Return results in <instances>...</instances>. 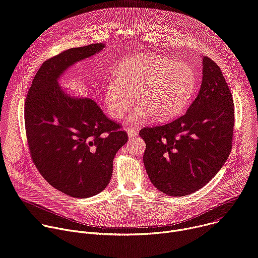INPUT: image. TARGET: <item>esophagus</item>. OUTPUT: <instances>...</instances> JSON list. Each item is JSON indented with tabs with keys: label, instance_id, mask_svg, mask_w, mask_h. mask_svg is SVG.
<instances>
[{
	"label": "esophagus",
	"instance_id": "esophagus-1",
	"mask_svg": "<svg viewBox=\"0 0 258 258\" xmlns=\"http://www.w3.org/2000/svg\"><path fill=\"white\" fill-rule=\"evenodd\" d=\"M126 133H127V136H128L130 138H134V137L138 136V130L133 128V127H130V128L126 131Z\"/></svg>",
	"mask_w": 258,
	"mask_h": 258
}]
</instances>
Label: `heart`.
Listing matches in <instances>:
<instances>
[{"mask_svg":"<svg viewBox=\"0 0 258 258\" xmlns=\"http://www.w3.org/2000/svg\"><path fill=\"white\" fill-rule=\"evenodd\" d=\"M116 76L104 89V103L110 116L121 118L136 96L140 106L128 117L131 122L150 115L154 121L176 116L188 106L197 87L190 64L161 55L126 59L117 66Z\"/></svg>","mask_w":258,"mask_h":258,"instance_id":"b5f03b06","label":"heart"}]
</instances>
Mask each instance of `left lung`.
Wrapping results in <instances>:
<instances>
[{
	"instance_id": "1",
	"label": "left lung",
	"mask_w": 258,
	"mask_h": 258,
	"mask_svg": "<svg viewBox=\"0 0 258 258\" xmlns=\"http://www.w3.org/2000/svg\"><path fill=\"white\" fill-rule=\"evenodd\" d=\"M200 91L177 119L144 127V165L156 189L168 196H185L202 187L226 163L234 127V102L218 65L202 57Z\"/></svg>"
}]
</instances>
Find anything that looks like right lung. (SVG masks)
<instances>
[{"label": "right lung", "mask_w": 258, "mask_h": 258, "mask_svg": "<svg viewBox=\"0 0 258 258\" xmlns=\"http://www.w3.org/2000/svg\"><path fill=\"white\" fill-rule=\"evenodd\" d=\"M105 44L72 48L45 61L28 90L24 119L32 160L55 189L75 198L101 193L127 134L90 98L71 95L59 80L76 63L100 53Z\"/></svg>", "instance_id": "add662e5"}]
</instances>
